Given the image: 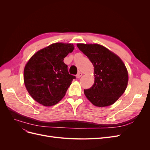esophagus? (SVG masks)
<instances>
[{"label":"esophagus","instance_id":"34e87169","mask_svg":"<svg viewBox=\"0 0 150 150\" xmlns=\"http://www.w3.org/2000/svg\"><path fill=\"white\" fill-rule=\"evenodd\" d=\"M82 75H83V74L81 73V72H79L77 74V75H76V78H81V76H82Z\"/></svg>","mask_w":150,"mask_h":150}]
</instances>
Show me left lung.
Returning <instances> with one entry per match:
<instances>
[{"label":"left lung","mask_w":150,"mask_h":150,"mask_svg":"<svg viewBox=\"0 0 150 150\" xmlns=\"http://www.w3.org/2000/svg\"><path fill=\"white\" fill-rule=\"evenodd\" d=\"M77 46L94 67V83L91 88L84 89L85 96L96 106L105 107L114 104L128 85V71L123 62L99 44H78Z\"/></svg>","instance_id":"obj_1"}]
</instances>
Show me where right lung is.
<instances>
[{
    "label": "right lung",
    "instance_id": "right-lung-1",
    "mask_svg": "<svg viewBox=\"0 0 150 150\" xmlns=\"http://www.w3.org/2000/svg\"><path fill=\"white\" fill-rule=\"evenodd\" d=\"M74 48L71 44L54 43L30 57L24 68V81L35 101L45 106H51L65 96L76 76L69 74L63 60Z\"/></svg>",
    "mask_w": 150,
    "mask_h": 150
}]
</instances>
